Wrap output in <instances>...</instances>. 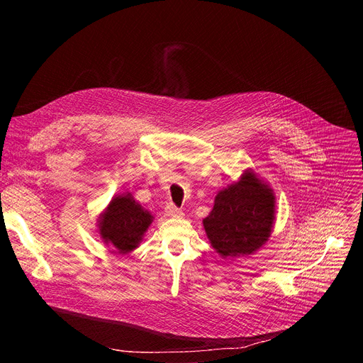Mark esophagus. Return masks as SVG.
<instances>
[{"instance_id":"1","label":"esophagus","mask_w":363,"mask_h":363,"mask_svg":"<svg viewBox=\"0 0 363 363\" xmlns=\"http://www.w3.org/2000/svg\"><path fill=\"white\" fill-rule=\"evenodd\" d=\"M165 213H167V216H168V217H172V218H179V217H182V216H184L182 210H181V208H178V206H175L174 203H168V205H167Z\"/></svg>"}]
</instances>
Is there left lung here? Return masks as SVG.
I'll return each mask as SVG.
<instances>
[{"label": "left lung", "mask_w": 363, "mask_h": 363, "mask_svg": "<svg viewBox=\"0 0 363 363\" xmlns=\"http://www.w3.org/2000/svg\"><path fill=\"white\" fill-rule=\"evenodd\" d=\"M276 213L273 189L254 171L221 189L210 216L202 220L206 237L223 257L248 255L260 250L272 235Z\"/></svg>", "instance_id": "left-lung-1"}]
</instances>
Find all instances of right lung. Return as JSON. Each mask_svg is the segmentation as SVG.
Segmentation results:
<instances>
[{
  "mask_svg": "<svg viewBox=\"0 0 363 363\" xmlns=\"http://www.w3.org/2000/svg\"><path fill=\"white\" fill-rule=\"evenodd\" d=\"M152 221L153 216L133 199L132 194H122L115 196L100 214L97 227L105 244L126 254L139 245Z\"/></svg>",
  "mask_w": 363,
  "mask_h": 363,
  "instance_id": "right-lung-1",
  "label": "right lung"
}]
</instances>
